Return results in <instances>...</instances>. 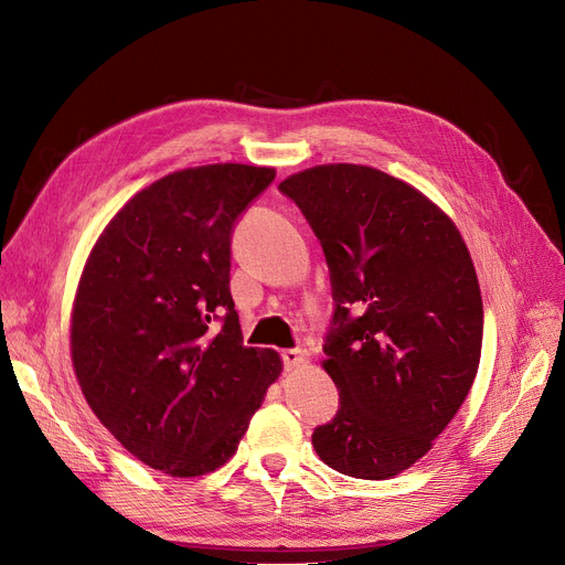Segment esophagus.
Returning a JSON list of instances; mask_svg holds the SVG:
<instances>
[{"instance_id": "obj_1", "label": "esophagus", "mask_w": 565, "mask_h": 565, "mask_svg": "<svg viewBox=\"0 0 565 565\" xmlns=\"http://www.w3.org/2000/svg\"><path fill=\"white\" fill-rule=\"evenodd\" d=\"M306 361H308V356H306V352H301V349H285V352H282V365H285V370H297V367H301Z\"/></svg>"}]
</instances>
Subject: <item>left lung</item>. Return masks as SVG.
Here are the masks:
<instances>
[{
    "label": "left lung",
    "instance_id": "left-lung-1",
    "mask_svg": "<svg viewBox=\"0 0 565 565\" xmlns=\"http://www.w3.org/2000/svg\"><path fill=\"white\" fill-rule=\"evenodd\" d=\"M278 191L301 209L331 274L324 370L340 407L312 446L344 476L391 478L433 448L476 380L471 255L437 204L374 168L319 166Z\"/></svg>",
    "mask_w": 565,
    "mask_h": 565
}]
</instances>
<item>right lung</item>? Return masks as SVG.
Masks as SVG:
<instances>
[{
	"instance_id": "obj_1",
	"label": "right lung",
	"mask_w": 565,
	"mask_h": 565,
	"mask_svg": "<svg viewBox=\"0 0 565 565\" xmlns=\"http://www.w3.org/2000/svg\"><path fill=\"white\" fill-rule=\"evenodd\" d=\"M276 170L221 163L158 179L98 236L79 278L71 356L92 412L170 476L223 467L282 370L244 347L232 232Z\"/></svg>"
}]
</instances>
